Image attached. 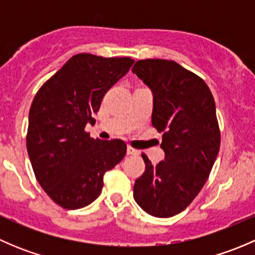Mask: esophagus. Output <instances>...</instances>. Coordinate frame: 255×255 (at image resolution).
Listing matches in <instances>:
<instances>
[{"label": "esophagus", "mask_w": 255, "mask_h": 255, "mask_svg": "<svg viewBox=\"0 0 255 255\" xmlns=\"http://www.w3.org/2000/svg\"><path fill=\"white\" fill-rule=\"evenodd\" d=\"M127 154L128 155H139V150H137V149L132 148L130 145L127 146Z\"/></svg>", "instance_id": "obj_1"}]
</instances>
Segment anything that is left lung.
Returning <instances> with one entry per match:
<instances>
[{
  "mask_svg": "<svg viewBox=\"0 0 255 255\" xmlns=\"http://www.w3.org/2000/svg\"><path fill=\"white\" fill-rule=\"evenodd\" d=\"M132 71L153 92L151 125L163 133L165 151L156 165L142 154L145 170L135 180L133 196L149 215L171 217L194 201L217 158L215 100L204 79L173 60H138Z\"/></svg>",
  "mask_w": 255,
  "mask_h": 255,
  "instance_id": "obj_1",
  "label": "left lung"
}]
</instances>
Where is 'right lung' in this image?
<instances>
[{"label":"right lung","mask_w":255,"mask_h":255,"mask_svg":"<svg viewBox=\"0 0 255 255\" xmlns=\"http://www.w3.org/2000/svg\"><path fill=\"white\" fill-rule=\"evenodd\" d=\"M129 56H71L33 99L27 150L38 182L56 205L76 210L101 194L104 175L126 155L122 139H94L85 130L106 92L126 75Z\"/></svg>","instance_id":"obj_1"}]
</instances>
